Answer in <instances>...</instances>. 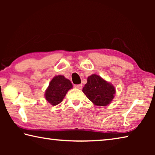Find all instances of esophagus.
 Wrapping results in <instances>:
<instances>
[{
    "label": "esophagus",
    "mask_w": 155,
    "mask_h": 155,
    "mask_svg": "<svg viewBox=\"0 0 155 155\" xmlns=\"http://www.w3.org/2000/svg\"><path fill=\"white\" fill-rule=\"evenodd\" d=\"M75 87L77 89H79V90H81V89H82V87H83V85L82 84H78V85H76Z\"/></svg>",
    "instance_id": "1"
}]
</instances>
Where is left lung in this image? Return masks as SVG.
Wrapping results in <instances>:
<instances>
[{"label": "left lung", "instance_id": "8db88e82", "mask_svg": "<svg viewBox=\"0 0 155 155\" xmlns=\"http://www.w3.org/2000/svg\"><path fill=\"white\" fill-rule=\"evenodd\" d=\"M83 92L97 106H106L112 101L115 94V87L96 74L87 78V83L83 88Z\"/></svg>", "mask_w": 155, "mask_h": 155}]
</instances>
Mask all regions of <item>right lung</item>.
Segmentation results:
<instances>
[{
    "mask_svg": "<svg viewBox=\"0 0 155 155\" xmlns=\"http://www.w3.org/2000/svg\"><path fill=\"white\" fill-rule=\"evenodd\" d=\"M71 88L72 84L70 80L65 78L64 76H56L51 80L46 91V101L52 105H57L62 102L68 91Z\"/></svg>",
    "mask_w": 155,
    "mask_h": 155,
    "instance_id": "obj_1",
    "label": "right lung"
}]
</instances>
